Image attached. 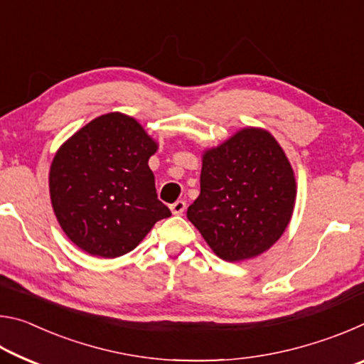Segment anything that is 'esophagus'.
Here are the masks:
<instances>
[{"instance_id":"34e87169","label":"esophagus","mask_w":364,"mask_h":364,"mask_svg":"<svg viewBox=\"0 0 364 364\" xmlns=\"http://www.w3.org/2000/svg\"><path fill=\"white\" fill-rule=\"evenodd\" d=\"M170 210L173 215H183V212L186 210V202L184 200H176L170 205Z\"/></svg>"}]
</instances>
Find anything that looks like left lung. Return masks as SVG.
Returning <instances> with one entry per match:
<instances>
[{"mask_svg": "<svg viewBox=\"0 0 364 364\" xmlns=\"http://www.w3.org/2000/svg\"><path fill=\"white\" fill-rule=\"evenodd\" d=\"M295 178L284 151L268 132L244 128L202 157L200 194L188 218L220 258L263 254L289 225Z\"/></svg>", "mask_w": 364, "mask_h": 364, "instance_id": "8db88e82", "label": "left lung"}]
</instances>
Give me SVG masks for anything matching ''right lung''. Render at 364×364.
<instances>
[{"label": "right lung", "mask_w": 364, "mask_h": 364, "mask_svg": "<svg viewBox=\"0 0 364 364\" xmlns=\"http://www.w3.org/2000/svg\"><path fill=\"white\" fill-rule=\"evenodd\" d=\"M156 151L143 127L119 112L97 117L60 146L49 171V193L73 244L90 255L115 258L170 217L147 165Z\"/></svg>", "instance_id": "obj_1"}]
</instances>
